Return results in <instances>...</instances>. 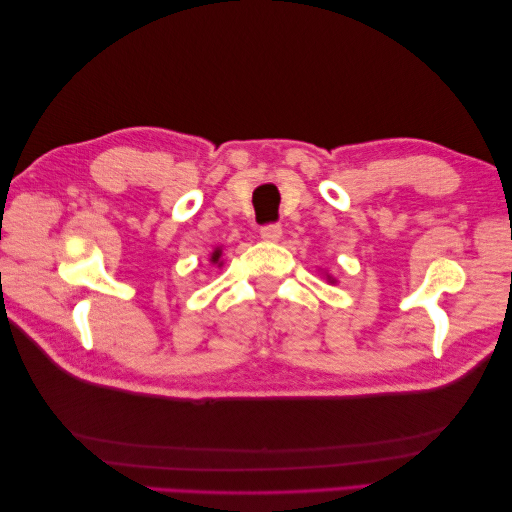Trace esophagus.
Masks as SVG:
<instances>
[{
	"label": "esophagus",
	"instance_id": "esophagus-1",
	"mask_svg": "<svg viewBox=\"0 0 512 512\" xmlns=\"http://www.w3.org/2000/svg\"><path fill=\"white\" fill-rule=\"evenodd\" d=\"M259 235H262L264 242H279V239H281V226L279 224L262 226V231H259Z\"/></svg>",
	"mask_w": 512,
	"mask_h": 512
}]
</instances>
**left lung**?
I'll use <instances>...</instances> for the list:
<instances>
[{
  "label": "left lung",
  "mask_w": 512,
  "mask_h": 512,
  "mask_svg": "<svg viewBox=\"0 0 512 512\" xmlns=\"http://www.w3.org/2000/svg\"><path fill=\"white\" fill-rule=\"evenodd\" d=\"M321 275L325 277V281H328V284H336V277L332 273H328V270H321Z\"/></svg>",
  "instance_id": "8db88e82"
}]
</instances>
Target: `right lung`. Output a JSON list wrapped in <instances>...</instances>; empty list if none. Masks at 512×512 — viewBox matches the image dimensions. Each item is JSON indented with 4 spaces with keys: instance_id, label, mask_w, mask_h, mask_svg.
Here are the masks:
<instances>
[{
    "instance_id": "1",
    "label": "right lung",
    "mask_w": 512,
    "mask_h": 512,
    "mask_svg": "<svg viewBox=\"0 0 512 512\" xmlns=\"http://www.w3.org/2000/svg\"><path fill=\"white\" fill-rule=\"evenodd\" d=\"M209 262H211L213 266H217V268H222V266H224V259H222V246H215V248H213V253L209 255Z\"/></svg>"
}]
</instances>
